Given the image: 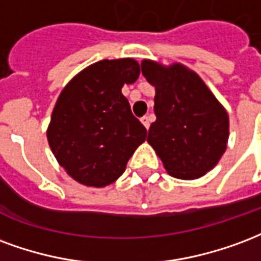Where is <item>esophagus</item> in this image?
<instances>
[{"label": "esophagus", "mask_w": 261, "mask_h": 261, "mask_svg": "<svg viewBox=\"0 0 261 261\" xmlns=\"http://www.w3.org/2000/svg\"><path fill=\"white\" fill-rule=\"evenodd\" d=\"M140 121H142V123H143V125H144V126H146V128L149 129L150 122H151V119H150V117H147V115H144V117L142 118Z\"/></svg>", "instance_id": "34e87169"}]
</instances>
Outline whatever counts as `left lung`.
Returning a JSON list of instances; mask_svg holds the SVG:
<instances>
[{
    "label": "left lung",
    "mask_w": 261,
    "mask_h": 261,
    "mask_svg": "<svg viewBox=\"0 0 261 261\" xmlns=\"http://www.w3.org/2000/svg\"><path fill=\"white\" fill-rule=\"evenodd\" d=\"M142 73L155 87L147 142L174 178L197 179L214 168L227 149L229 119L225 108L182 64L142 62Z\"/></svg>",
    "instance_id": "8db88e82"
}]
</instances>
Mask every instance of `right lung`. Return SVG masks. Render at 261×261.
Segmentation results:
<instances>
[{
    "label": "right lung",
    "mask_w": 261,
    "mask_h": 261,
    "mask_svg": "<svg viewBox=\"0 0 261 261\" xmlns=\"http://www.w3.org/2000/svg\"><path fill=\"white\" fill-rule=\"evenodd\" d=\"M139 73L132 58L102 60L79 72L61 91L47 139L61 167L82 185L102 188L115 182L146 140L147 130L121 91Z\"/></svg>",
    "instance_id": "obj_1"
}]
</instances>
